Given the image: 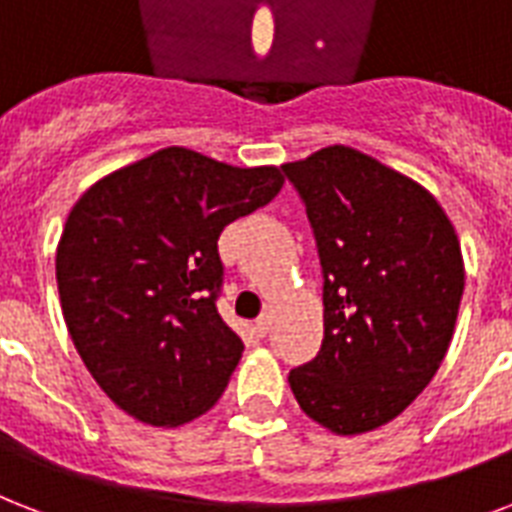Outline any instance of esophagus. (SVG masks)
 <instances>
[{
	"mask_svg": "<svg viewBox=\"0 0 512 512\" xmlns=\"http://www.w3.org/2000/svg\"><path fill=\"white\" fill-rule=\"evenodd\" d=\"M255 330H257V333H260V335L268 333V330H271V314H263V317L257 319V322H255Z\"/></svg>",
	"mask_w": 512,
	"mask_h": 512,
	"instance_id": "obj_1",
	"label": "esophagus"
}]
</instances>
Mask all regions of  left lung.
I'll return each instance as SVG.
<instances>
[{
    "label": "left lung",
    "mask_w": 512,
    "mask_h": 512,
    "mask_svg": "<svg viewBox=\"0 0 512 512\" xmlns=\"http://www.w3.org/2000/svg\"><path fill=\"white\" fill-rule=\"evenodd\" d=\"M306 201L325 271V338L290 370L300 411L335 435L397 419L454 338L464 260L427 187L373 155L330 144L282 166Z\"/></svg>",
    "instance_id": "left-lung-1"
}]
</instances>
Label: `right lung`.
<instances>
[{
    "instance_id": "right-lung-1",
    "label": "right lung",
    "mask_w": 512,
    "mask_h": 512,
    "mask_svg": "<svg viewBox=\"0 0 512 512\" xmlns=\"http://www.w3.org/2000/svg\"><path fill=\"white\" fill-rule=\"evenodd\" d=\"M284 185L279 166H230L163 147L101 177L56 249L64 322L104 395L152 427L198 419L244 343L217 314V239Z\"/></svg>"
}]
</instances>
